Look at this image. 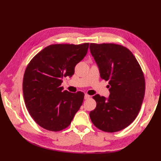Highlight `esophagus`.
<instances>
[{
  "mask_svg": "<svg viewBox=\"0 0 161 161\" xmlns=\"http://www.w3.org/2000/svg\"><path fill=\"white\" fill-rule=\"evenodd\" d=\"M91 97V96L90 95H89L88 94H85V99H89Z\"/></svg>",
  "mask_w": 161,
  "mask_h": 161,
  "instance_id": "obj_1",
  "label": "esophagus"
}]
</instances>
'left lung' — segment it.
Masks as SVG:
<instances>
[{
  "label": "left lung",
  "instance_id": "1",
  "mask_svg": "<svg viewBox=\"0 0 161 161\" xmlns=\"http://www.w3.org/2000/svg\"><path fill=\"white\" fill-rule=\"evenodd\" d=\"M90 51L102 79L109 81L110 95L92 97L97 105L90 118L97 128L115 132L128 127L137 117L145 92L144 73L127 47L115 43H90Z\"/></svg>",
  "mask_w": 161,
  "mask_h": 161
}]
</instances>
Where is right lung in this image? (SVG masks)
I'll return each mask as SVG.
<instances>
[{"label": "right lung", "mask_w": 161, "mask_h": 161, "mask_svg": "<svg viewBox=\"0 0 161 161\" xmlns=\"http://www.w3.org/2000/svg\"><path fill=\"white\" fill-rule=\"evenodd\" d=\"M89 44L48 46L27 66L23 80L24 101L29 114L42 128L53 131L64 130L80 109L85 94L63 91L61 84L63 77L74 75Z\"/></svg>", "instance_id": "obj_1"}]
</instances>
